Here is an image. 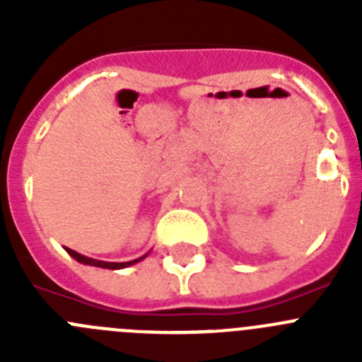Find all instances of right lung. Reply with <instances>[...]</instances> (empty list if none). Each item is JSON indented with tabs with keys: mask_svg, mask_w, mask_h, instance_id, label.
Instances as JSON below:
<instances>
[{
	"mask_svg": "<svg viewBox=\"0 0 362 362\" xmlns=\"http://www.w3.org/2000/svg\"><path fill=\"white\" fill-rule=\"evenodd\" d=\"M66 252H69V255H72L78 263H83V264H90V267H99V268H108V270H119V268H127L130 267V264H136L139 263L141 259H145L146 255H143V257L139 259H134V261H129V263H108V261H98V259H92V257H85V255L78 254L76 250H72V248H65Z\"/></svg>",
	"mask_w": 362,
	"mask_h": 362,
	"instance_id": "1",
	"label": "right lung"
}]
</instances>
